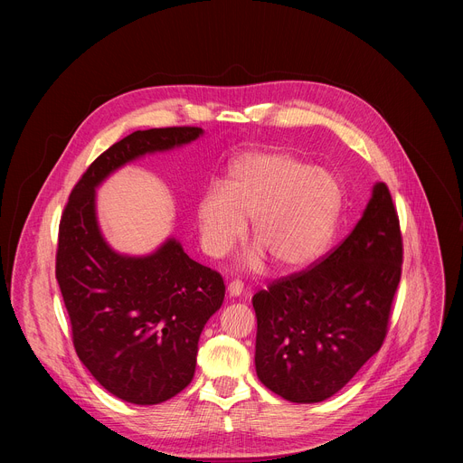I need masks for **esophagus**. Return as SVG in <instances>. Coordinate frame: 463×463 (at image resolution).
<instances>
[{"label":"esophagus","mask_w":463,"mask_h":463,"mask_svg":"<svg viewBox=\"0 0 463 463\" xmlns=\"http://www.w3.org/2000/svg\"><path fill=\"white\" fill-rule=\"evenodd\" d=\"M227 291L231 297H240L243 293V284L241 280H232L229 286H227Z\"/></svg>","instance_id":"1"}]
</instances>
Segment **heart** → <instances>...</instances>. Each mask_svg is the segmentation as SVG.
Segmentation results:
<instances>
[{
  "instance_id": "obj_1",
  "label": "heart",
  "mask_w": 463,
  "mask_h": 463,
  "mask_svg": "<svg viewBox=\"0 0 463 463\" xmlns=\"http://www.w3.org/2000/svg\"><path fill=\"white\" fill-rule=\"evenodd\" d=\"M341 203L337 179L286 152L245 154L231 170L229 188L211 186L197 205L202 243L222 256L250 222L252 241L282 269L307 266L332 236ZM261 252L252 254L260 263Z\"/></svg>"
}]
</instances>
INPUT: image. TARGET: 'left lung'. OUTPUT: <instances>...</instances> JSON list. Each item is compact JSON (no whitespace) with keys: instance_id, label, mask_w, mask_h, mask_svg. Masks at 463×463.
I'll return each instance as SVG.
<instances>
[{"instance_id":"obj_1","label":"left lung","mask_w":463,"mask_h":463,"mask_svg":"<svg viewBox=\"0 0 463 463\" xmlns=\"http://www.w3.org/2000/svg\"><path fill=\"white\" fill-rule=\"evenodd\" d=\"M402 266L398 211L377 183L334 250L252 297L258 379L291 403L332 398L383 346Z\"/></svg>"}]
</instances>
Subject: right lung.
Masks as SVG:
<instances>
[{
	"mask_svg": "<svg viewBox=\"0 0 463 463\" xmlns=\"http://www.w3.org/2000/svg\"><path fill=\"white\" fill-rule=\"evenodd\" d=\"M202 134L195 126L134 131L90 165L61 213L56 280L73 346L108 392L134 405L163 403L190 384L197 341L225 284L174 238L143 258L115 252L97 223L95 188L118 166Z\"/></svg>",
	"mask_w": 463,
	"mask_h": 463,
	"instance_id": "1",
	"label": "right lung"
}]
</instances>
